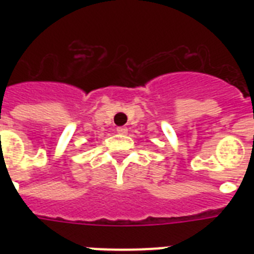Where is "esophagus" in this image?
<instances>
[{
  "label": "esophagus",
  "mask_w": 254,
  "mask_h": 254,
  "mask_svg": "<svg viewBox=\"0 0 254 254\" xmlns=\"http://www.w3.org/2000/svg\"><path fill=\"white\" fill-rule=\"evenodd\" d=\"M117 133H119V134H123V135L127 134V127H117Z\"/></svg>",
  "instance_id": "esophagus-1"
}]
</instances>
